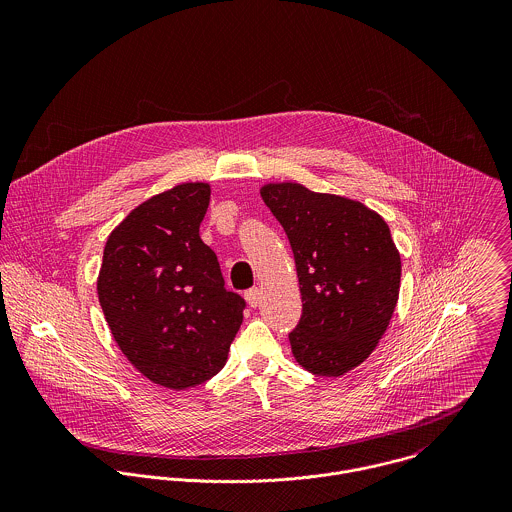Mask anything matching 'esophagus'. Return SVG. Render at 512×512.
Listing matches in <instances>:
<instances>
[{
  "instance_id": "34e87169",
  "label": "esophagus",
  "mask_w": 512,
  "mask_h": 512,
  "mask_svg": "<svg viewBox=\"0 0 512 512\" xmlns=\"http://www.w3.org/2000/svg\"><path fill=\"white\" fill-rule=\"evenodd\" d=\"M244 299H246V303H248L250 307H256V305L260 303V290H258V288L248 290V292L244 293Z\"/></svg>"
}]
</instances>
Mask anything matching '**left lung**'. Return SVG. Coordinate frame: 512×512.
<instances>
[{"label": "left lung", "instance_id": "obj_1", "mask_svg": "<svg viewBox=\"0 0 512 512\" xmlns=\"http://www.w3.org/2000/svg\"><path fill=\"white\" fill-rule=\"evenodd\" d=\"M260 195L295 258L303 313L290 333L293 359L341 376L370 357L398 303L402 262L390 228L361 201L295 181L266 183Z\"/></svg>", "mask_w": 512, "mask_h": 512}]
</instances>
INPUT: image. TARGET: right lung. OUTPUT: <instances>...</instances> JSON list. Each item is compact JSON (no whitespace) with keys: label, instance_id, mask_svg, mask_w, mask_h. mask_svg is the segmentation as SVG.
Listing matches in <instances>:
<instances>
[{"label":"right lung","instance_id":"1","mask_svg":"<svg viewBox=\"0 0 512 512\" xmlns=\"http://www.w3.org/2000/svg\"><path fill=\"white\" fill-rule=\"evenodd\" d=\"M211 185L179 183L138 205L108 236L96 292L114 341L151 382L185 390L215 376L242 325L199 226Z\"/></svg>","mask_w":512,"mask_h":512}]
</instances>
